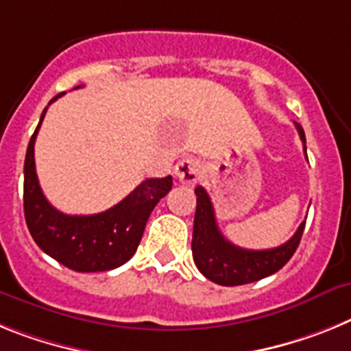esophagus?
Segmentation results:
<instances>
[{
    "label": "esophagus",
    "instance_id": "34e87169",
    "mask_svg": "<svg viewBox=\"0 0 351 351\" xmlns=\"http://www.w3.org/2000/svg\"><path fill=\"white\" fill-rule=\"evenodd\" d=\"M175 175L176 178L185 185H194L199 180L201 175V164L197 162L196 158L185 157L178 160L175 166Z\"/></svg>",
    "mask_w": 351,
    "mask_h": 351
}]
</instances>
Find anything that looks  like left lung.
<instances>
[{"instance_id": "8db88e82", "label": "left lung", "mask_w": 351, "mask_h": 351, "mask_svg": "<svg viewBox=\"0 0 351 351\" xmlns=\"http://www.w3.org/2000/svg\"><path fill=\"white\" fill-rule=\"evenodd\" d=\"M295 127L304 143V154L307 155L304 129L298 123H295ZM194 193L197 197L193 231V256L199 272L210 281L221 286H240L260 281L263 277L281 270L297 251L306 221L298 226L293 237L279 247L263 249V251L237 247L234 243L228 242L224 234L219 231L213 205L205 189L197 185Z\"/></svg>"}]
</instances>
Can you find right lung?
Returning a JSON list of instances; mask_svg holds the SVG:
<instances>
[{"label": "right lung", "instance_id": "right-lung-1", "mask_svg": "<svg viewBox=\"0 0 351 351\" xmlns=\"http://www.w3.org/2000/svg\"><path fill=\"white\" fill-rule=\"evenodd\" d=\"M45 111L47 108L29 139L24 160V217L33 240L45 254L75 272H106L127 263L141 242L152 210L171 191L173 178L145 180L106 212L93 215L62 213L45 199L35 171V139Z\"/></svg>", "mask_w": 351, "mask_h": 351}]
</instances>
